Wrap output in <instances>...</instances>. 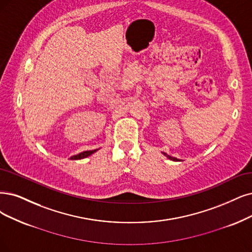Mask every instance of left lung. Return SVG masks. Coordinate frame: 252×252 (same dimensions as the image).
<instances>
[{
	"instance_id": "1",
	"label": "left lung",
	"mask_w": 252,
	"mask_h": 252,
	"mask_svg": "<svg viewBox=\"0 0 252 252\" xmlns=\"http://www.w3.org/2000/svg\"><path fill=\"white\" fill-rule=\"evenodd\" d=\"M163 154H164V156H165V157L168 158L169 160H172V161H176V162H178V161H181V160H179V159H176V158H174V157H171V156L167 155V154H165V153H163Z\"/></svg>"
}]
</instances>
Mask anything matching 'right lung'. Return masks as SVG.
Listing matches in <instances>:
<instances>
[{"label": "right lung", "mask_w": 252, "mask_h": 252, "mask_svg": "<svg viewBox=\"0 0 252 252\" xmlns=\"http://www.w3.org/2000/svg\"><path fill=\"white\" fill-rule=\"evenodd\" d=\"M97 150H94V151H86V152H83V153H80L76 156H72L70 157V160H81V159H84V158H87L89 156H91L92 154H94Z\"/></svg>", "instance_id": "obj_1"}]
</instances>
